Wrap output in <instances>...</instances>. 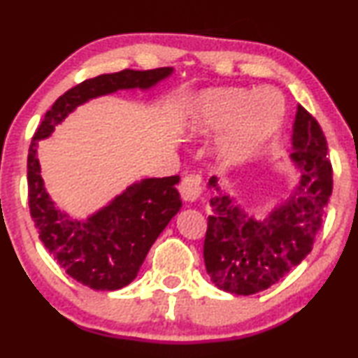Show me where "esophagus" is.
Wrapping results in <instances>:
<instances>
[{
	"instance_id": "obj_1",
	"label": "esophagus",
	"mask_w": 358,
	"mask_h": 358,
	"mask_svg": "<svg viewBox=\"0 0 358 358\" xmlns=\"http://www.w3.org/2000/svg\"><path fill=\"white\" fill-rule=\"evenodd\" d=\"M179 192L185 202H195L200 197V194H202L199 176H185L179 184Z\"/></svg>"
}]
</instances>
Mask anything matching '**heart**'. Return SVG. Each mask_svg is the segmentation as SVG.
<instances>
[{
  "label": "heart",
  "instance_id": "heart-1",
  "mask_svg": "<svg viewBox=\"0 0 358 358\" xmlns=\"http://www.w3.org/2000/svg\"><path fill=\"white\" fill-rule=\"evenodd\" d=\"M272 90L224 87L200 94L184 119L182 130L190 136L227 129L215 141V158L224 168L244 164L280 129L285 104Z\"/></svg>",
  "mask_w": 358,
  "mask_h": 358
}]
</instances>
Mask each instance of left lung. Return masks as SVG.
I'll return each instance as SVG.
<instances>
[{
  "mask_svg": "<svg viewBox=\"0 0 358 358\" xmlns=\"http://www.w3.org/2000/svg\"><path fill=\"white\" fill-rule=\"evenodd\" d=\"M290 159L300 178L264 218L223 192L217 178L207 187L212 215L203 243L205 267L220 290L254 295L285 277L313 249L332 192V168L320 124L298 104Z\"/></svg>",
  "mask_w": 358,
  "mask_h": 358,
  "instance_id": "obj_1",
  "label": "left lung"
}]
</instances>
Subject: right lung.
<instances>
[{
  "instance_id": "add662e5",
  "label": "right lung",
  "mask_w": 358,
  "mask_h": 358,
  "mask_svg": "<svg viewBox=\"0 0 358 358\" xmlns=\"http://www.w3.org/2000/svg\"><path fill=\"white\" fill-rule=\"evenodd\" d=\"M174 68L101 75L58 97L32 136L27 156L29 208L38 238L70 277L92 290H120L135 280L150 248L182 207L179 176L130 184L87 218H75L53 202L41 176L38 141L48 138L76 107L122 90L148 91Z\"/></svg>"
}]
</instances>
